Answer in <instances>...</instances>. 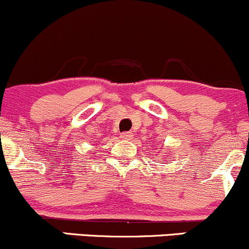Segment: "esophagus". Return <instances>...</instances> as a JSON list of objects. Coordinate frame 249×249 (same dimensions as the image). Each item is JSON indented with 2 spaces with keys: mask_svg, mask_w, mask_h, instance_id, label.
Returning <instances> with one entry per match:
<instances>
[{
  "mask_svg": "<svg viewBox=\"0 0 249 249\" xmlns=\"http://www.w3.org/2000/svg\"><path fill=\"white\" fill-rule=\"evenodd\" d=\"M121 138L124 139V140H130L133 138V133L132 132H124L121 134Z\"/></svg>",
  "mask_w": 249,
  "mask_h": 249,
  "instance_id": "1",
  "label": "esophagus"
}]
</instances>
